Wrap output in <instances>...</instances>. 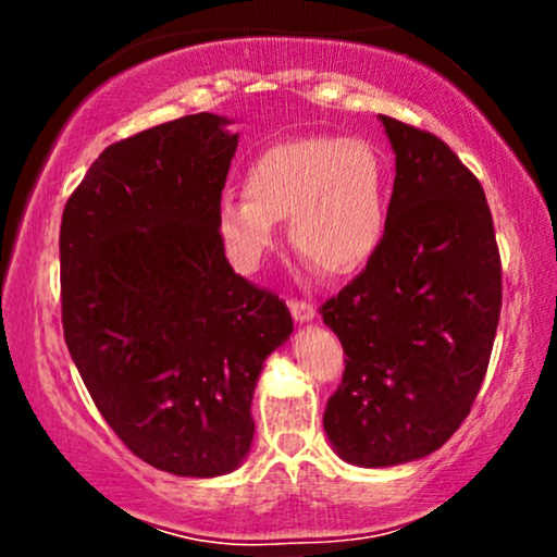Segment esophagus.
I'll list each match as a JSON object with an SVG mask.
<instances>
[{"mask_svg": "<svg viewBox=\"0 0 557 557\" xmlns=\"http://www.w3.org/2000/svg\"><path fill=\"white\" fill-rule=\"evenodd\" d=\"M290 314L296 322H311V319L317 317V309L311 300H304V298H296L290 300Z\"/></svg>", "mask_w": 557, "mask_h": 557, "instance_id": "1", "label": "esophagus"}]
</instances>
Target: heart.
Listing matches in <instances>:
<instances>
[{"label":"heart","mask_w":557,"mask_h":557,"mask_svg":"<svg viewBox=\"0 0 557 557\" xmlns=\"http://www.w3.org/2000/svg\"><path fill=\"white\" fill-rule=\"evenodd\" d=\"M389 168L367 138L298 136L253 159L246 194L220 203V235L235 259L257 261L290 220L298 257L330 277L359 272L380 248L387 222Z\"/></svg>","instance_id":"b5f03b06"}]
</instances>
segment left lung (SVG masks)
I'll return each mask as SVG.
<instances>
[{"instance_id":"8db88e82","label":"left lung","mask_w":557,"mask_h":557,"mask_svg":"<svg viewBox=\"0 0 557 557\" xmlns=\"http://www.w3.org/2000/svg\"><path fill=\"white\" fill-rule=\"evenodd\" d=\"M380 120L395 151L385 235L319 309L345 350L324 432L367 469L417 461L453 437L487 374L503 306L482 183L434 133Z\"/></svg>"}]
</instances>
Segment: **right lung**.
Masks as SVG:
<instances>
[{
    "mask_svg": "<svg viewBox=\"0 0 557 557\" xmlns=\"http://www.w3.org/2000/svg\"><path fill=\"white\" fill-rule=\"evenodd\" d=\"M185 114L107 146L62 212V330L127 450L177 476L238 469L285 300L233 272L220 203L238 136Z\"/></svg>",
    "mask_w": 557,
    "mask_h": 557,
    "instance_id": "1",
    "label": "right lung"
}]
</instances>
